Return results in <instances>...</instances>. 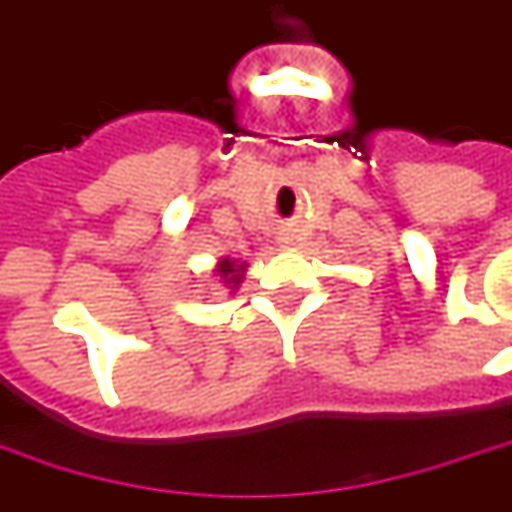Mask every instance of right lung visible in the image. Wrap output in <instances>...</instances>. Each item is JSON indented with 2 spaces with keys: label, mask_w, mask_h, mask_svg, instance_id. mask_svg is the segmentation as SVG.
<instances>
[{
  "label": "right lung",
  "mask_w": 512,
  "mask_h": 512,
  "mask_svg": "<svg viewBox=\"0 0 512 512\" xmlns=\"http://www.w3.org/2000/svg\"><path fill=\"white\" fill-rule=\"evenodd\" d=\"M245 267H248L245 262L225 256V259H220V262H217V270H214V273L220 276V281L225 284V290L236 292L239 290V284H242V278H245Z\"/></svg>",
  "instance_id": "right-lung-1"
}]
</instances>
